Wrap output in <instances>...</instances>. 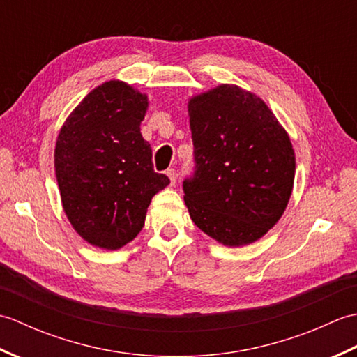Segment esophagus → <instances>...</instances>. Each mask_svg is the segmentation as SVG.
Here are the masks:
<instances>
[{
	"instance_id": "obj_1",
	"label": "esophagus",
	"mask_w": 357,
	"mask_h": 357,
	"mask_svg": "<svg viewBox=\"0 0 357 357\" xmlns=\"http://www.w3.org/2000/svg\"><path fill=\"white\" fill-rule=\"evenodd\" d=\"M165 173H167V176L170 178V184L172 185L176 184V172H174V169H169Z\"/></svg>"
}]
</instances>
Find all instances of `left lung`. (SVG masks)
I'll list each match as a JSON object with an SVG mask.
<instances>
[{
	"label": "left lung",
	"mask_w": 357,
	"mask_h": 357,
	"mask_svg": "<svg viewBox=\"0 0 357 357\" xmlns=\"http://www.w3.org/2000/svg\"><path fill=\"white\" fill-rule=\"evenodd\" d=\"M195 172L183 183L196 227L224 245L262 238L291 196L294 150L261 98L222 84L188 102Z\"/></svg>",
	"instance_id": "left-lung-1"
}]
</instances>
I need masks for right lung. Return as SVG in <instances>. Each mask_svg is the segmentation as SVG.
I'll use <instances>...</instances> for the list:
<instances>
[{
    "mask_svg": "<svg viewBox=\"0 0 357 357\" xmlns=\"http://www.w3.org/2000/svg\"><path fill=\"white\" fill-rule=\"evenodd\" d=\"M149 100L123 81L93 89L67 118L55 173L72 227L89 244L118 250L136 238L153 196L170 184L141 135Z\"/></svg>",
    "mask_w": 357,
    "mask_h": 357,
    "instance_id": "add662e5",
    "label": "right lung"
}]
</instances>
